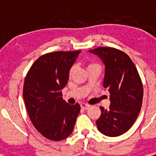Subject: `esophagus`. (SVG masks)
Masks as SVG:
<instances>
[{"label": "esophagus", "instance_id": "1", "mask_svg": "<svg viewBox=\"0 0 156 156\" xmlns=\"http://www.w3.org/2000/svg\"><path fill=\"white\" fill-rule=\"evenodd\" d=\"M81 106V108H83V109L84 110H87L88 108H90V105L88 104H86V103H82V104L80 105Z\"/></svg>", "mask_w": 156, "mask_h": 156}]
</instances>
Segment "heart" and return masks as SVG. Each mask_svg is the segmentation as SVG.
I'll return each mask as SVG.
<instances>
[{
    "mask_svg": "<svg viewBox=\"0 0 156 156\" xmlns=\"http://www.w3.org/2000/svg\"><path fill=\"white\" fill-rule=\"evenodd\" d=\"M94 67H101V66L98 63L94 61H91V60H90V61L87 62V70L90 69L94 68ZM74 69H75V66H72L69 69V75H72V74H73Z\"/></svg>",
    "mask_w": 156,
    "mask_h": 156,
    "instance_id": "obj_1",
    "label": "heart"
}]
</instances>
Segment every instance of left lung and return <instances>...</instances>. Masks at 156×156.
<instances>
[{"label":"left lung","instance_id":"left-lung-1","mask_svg":"<svg viewBox=\"0 0 156 156\" xmlns=\"http://www.w3.org/2000/svg\"><path fill=\"white\" fill-rule=\"evenodd\" d=\"M89 51L105 63L103 86L109 91L111 101L108 110L100 107L101 113L96 124L103 134L117 137L126 133L138 116L144 92L142 81L125 52L111 47H98Z\"/></svg>","mask_w":156,"mask_h":156}]
</instances>
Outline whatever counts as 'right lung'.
<instances>
[{
	"label": "right lung",
	"mask_w": 156,
	"mask_h": 156,
	"mask_svg": "<svg viewBox=\"0 0 156 156\" xmlns=\"http://www.w3.org/2000/svg\"><path fill=\"white\" fill-rule=\"evenodd\" d=\"M81 51L49 52L38 58L29 69L23 85V98L34 127L49 140H62L73 130L80 111L62 98L69 69Z\"/></svg>",
	"instance_id": "add662e5"
}]
</instances>
